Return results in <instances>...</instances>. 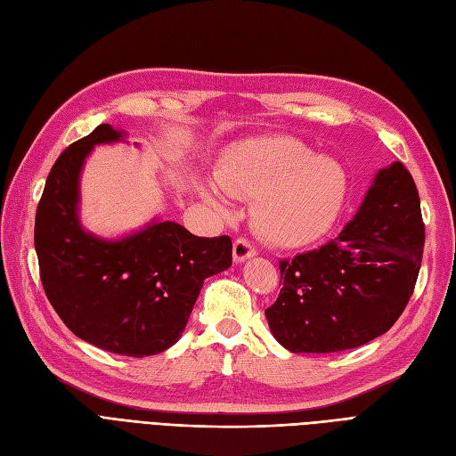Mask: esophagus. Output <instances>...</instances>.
<instances>
[{
  "mask_svg": "<svg viewBox=\"0 0 456 456\" xmlns=\"http://www.w3.org/2000/svg\"><path fill=\"white\" fill-rule=\"evenodd\" d=\"M255 255H256V249L249 240L238 238L236 241H233V260H236L238 265H240V262H245L247 258L255 256Z\"/></svg>",
  "mask_w": 456,
  "mask_h": 456,
  "instance_id": "1",
  "label": "esophagus"
}]
</instances>
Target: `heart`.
I'll return each mask as SVG.
<instances>
[{
	"instance_id": "b5f03b06",
	"label": "heart",
	"mask_w": 456,
	"mask_h": 456,
	"mask_svg": "<svg viewBox=\"0 0 456 456\" xmlns=\"http://www.w3.org/2000/svg\"><path fill=\"white\" fill-rule=\"evenodd\" d=\"M218 183L233 198L253 200V226L266 241L280 247H302L335 223L346 198L348 178L342 165L317 158L295 139L251 141L233 156ZM207 196L223 207V194L211 184Z\"/></svg>"
}]
</instances>
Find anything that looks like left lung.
Returning a JSON list of instances; mask_svg holds the SVG:
<instances>
[{
	"label": "left lung",
	"instance_id": "8db88e82",
	"mask_svg": "<svg viewBox=\"0 0 456 456\" xmlns=\"http://www.w3.org/2000/svg\"><path fill=\"white\" fill-rule=\"evenodd\" d=\"M424 249L419 190L402 161L380 169L338 238L281 260V291L266 310L293 354L357 348L384 335L415 289Z\"/></svg>",
	"mask_w": 456,
	"mask_h": 456
}]
</instances>
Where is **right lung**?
Returning a JSON list of instances; mask_svg holds the SVG:
<instances>
[{"instance_id":"1","label":"right lung","mask_w":456,"mask_h":456,"mask_svg":"<svg viewBox=\"0 0 456 456\" xmlns=\"http://www.w3.org/2000/svg\"><path fill=\"white\" fill-rule=\"evenodd\" d=\"M108 123L54 161L36 211L39 278L76 337L129 357L154 355L181 338L203 281L232 266V240L198 238L171 220H151L121 240L79 223V175L96 144L123 141Z\"/></svg>"}]
</instances>
